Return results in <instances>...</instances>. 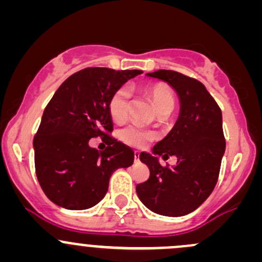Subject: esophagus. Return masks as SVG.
<instances>
[{"label":"esophagus","instance_id":"obj_1","mask_svg":"<svg viewBox=\"0 0 262 262\" xmlns=\"http://www.w3.org/2000/svg\"><path fill=\"white\" fill-rule=\"evenodd\" d=\"M139 157H140V153L139 151H134V159H136V162H139Z\"/></svg>","mask_w":262,"mask_h":262}]
</instances>
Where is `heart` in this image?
Listing matches in <instances>:
<instances>
[{
	"label": "heart",
	"instance_id": "1",
	"mask_svg": "<svg viewBox=\"0 0 262 262\" xmlns=\"http://www.w3.org/2000/svg\"><path fill=\"white\" fill-rule=\"evenodd\" d=\"M148 96L150 97L151 104L157 113H159L163 109L174 108V94L165 85H154L148 91ZM129 99H130V92L125 85L113 92L108 100V113L114 122L122 123L126 119L129 112ZM119 138L126 145L134 146V148H144L149 143L153 142L157 136L153 132L146 130L142 126L130 124L119 132Z\"/></svg>",
	"mask_w": 262,
	"mask_h": 262
}]
</instances>
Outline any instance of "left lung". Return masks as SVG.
I'll use <instances>...</instances> for the list:
<instances>
[{
    "instance_id": "obj_1",
    "label": "left lung",
    "mask_w": 262,
    "mask_h": 262,
    "mask_svg": "<svg viewBox=\"0 0 262 262\" xmlns=\"http://www.w3.org/2000/svg\"><path fill=\"white\" fill-rule=\"evenodd\" d=\"M149 77L165 80L180 98V114L174 128L140 160L150 171L137 185L140 201L164 216H183L209 198L219 179L225 151L221 109L203 83L175 71L159 70ZM178 158L175 167H162L157 155Z\"/></svg>"
}]
</instances>
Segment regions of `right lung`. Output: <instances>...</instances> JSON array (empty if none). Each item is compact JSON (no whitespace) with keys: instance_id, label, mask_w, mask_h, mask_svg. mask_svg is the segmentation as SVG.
<instances>
[{"instance_id":"obj_1","label":"right lung","mask_w":262,"mask_h":262,"mask_svg":"<svg viewBox=\"0 0 262 262\" xmlns=\"http://www.w3.org/2000/svg\"><path fill=\"white\" fill-rule=\"evenodd\" d=\"M142 71L88 67L68 77L43 112L33 139L34 168L46 196L70 210L92 208L104 198L118 168L134 162V151L111 136L108 100L114 91ZM104 137L103 152L89 146Z\"/></svg>"}]
</instances>
